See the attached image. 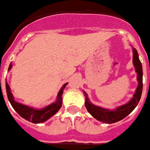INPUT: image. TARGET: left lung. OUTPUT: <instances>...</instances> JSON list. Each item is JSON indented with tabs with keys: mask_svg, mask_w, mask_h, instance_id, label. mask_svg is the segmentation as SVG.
Returning <instances> with one entry per match:
<instances>
[{
	"mask_svg": "<svg viewBox=\"0 0 150 150\" xmlns=\"http://www.w3.org/2000/svg\"><path fill=\"white\" fill-rule=\"evenodd\" d=\"M132 52H133L132 63H133L134 67L137 74L138 86L135 94H133V97L129 102H127L125 105H120L112 110L104 108L99 107L92 104L90 101L87 93L83 91L85 97V107L87 108V111L94 118L101 122L111 124V123L117 122L122 120L123 118H125L127 115H129V114L136 108L139 102L142 91V67L139 58L137 50L135 48H132Z\"/></svg>",
	"mask_w": 150,
	"mask_h": 150,
	"instance_id": "1",
	"label": "left lung"
}]
</instances>
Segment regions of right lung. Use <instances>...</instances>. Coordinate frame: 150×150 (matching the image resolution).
Wrapping results in <instances>:
<instances>
[{"label":"right lung","instance_id":"1","mask_svg":"<svg viewBox=\"0 0 150 150\" xmlns=\"http://www.w3.org/2000/svg\"><path fill=\"white\" fill-rule=\"evenodd\" d=\"M11 68H12V63H11L9 67H8V71L11 70ZM67 84L68 83H66L63 85V87H61V89L57 94L56 100L55 102L40 109L29 107V106L25 105L21 103L17 102L16 100H14V96L11 91V87L8 85L7 80H6V92H7L8 98L10 101L11 105L19 115L28 122L39 124V123L46 122L48 119H50L51 117L54 115L55 114H56V112L61 108L62 102H63L62 95L63 94V90L65 89L66 86Z\"/></svg>","mask_w":150,"mask_h":150}]
</instances>
